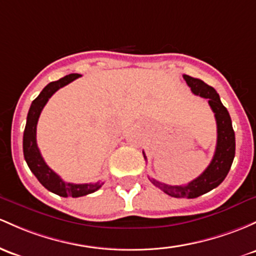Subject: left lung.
<instances>
[{"label": "left lung", "instance_id": "left-lung-1", "mask_svg": "<svg viewBox=\"0 0 256 256\" xmlns=\"http://www.w3.org/2000/svg\"><path fill=\"white\" fill-rule=\"evenodd\" d=\"M184 81L190 87L192 92L196 96L208 98L210 108L215 114L216 125H218V142H216L215 154L212 156L209 166L204 170L202 175L190 181L186 186H170L162 184L154 178H150L152 184L162 192L175 198H196V196L208 193L209 190L218 187L228 174L234 159L236 153V137L232 128L231 116L228 112L221 103L218 92L212 86L206 85L204 81L184 75ZM144 154V153H143ZM144 159L146 156H144Z\"/></svg>", "mask_w": 256, "mask_h": 256}]
</instances>
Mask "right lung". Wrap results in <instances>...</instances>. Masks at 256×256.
Instances as JSON below:
<instances>
[{
	"mask_svg": "<svg viewBox=\"0 0 256 256\" xmlns=\"http://www.w3.org/2000/svg\"><path fill=\"white\" fill-rule=\"evenodd\" d=\"M80 76L81 75L78 74L66 75V76L60 78V80L50 82L48 85L42 90L41 94L32 100V106H30L23 136V152L25 162H26L28 166L32 170V172L36 176V178L40 181L42 186L47 188L52 193H54V194L60 196H72V198H78V196H82L96 192L97 190L102 187L103 184L96 182V184H70V182H64L44 162V158H42L40 150L38 147V143H36V126H38V118H40L42 109L46 106V103L48 102L50 98L53 96V94L58 91L60 87L68 85L72 81H74L75 78Z\"/></svg>",
	"mask_w": 256,
	"mask_h": 256,
	"instance_id": "right-lung-1",
	"label": "right lung"
}]
</instances>
